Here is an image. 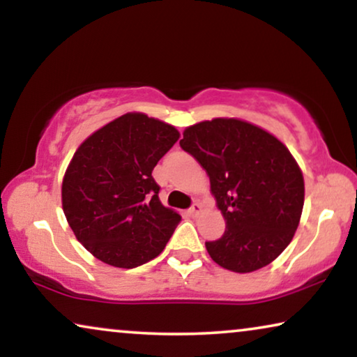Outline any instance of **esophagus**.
<instances>
[{
	"label": "esophagus",
	"mask_w": 357,
	"mask_h": 357,
	"mask_svg": "<svg viewBox=\"0 0 357 357\" xmlns=\"http://www.w3.org/2000/svg\"><path fill=\"white\" fill-rule=\"evenodd\" d=\"M202 211H203V206H202V204H199V203H195L193 206L188 209V214H190V216H192V218H197L198 214L202 213Z\"/></svg>",
	"instance_id": "obj_1"
}]
</instances>
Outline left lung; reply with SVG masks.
I'll list each match as a JSON object with an SVG mask.
<instances>
[{
    "label": "left lung",
    "mask_w": 357,
    "mask_h": 357,
    "mask_svg": "<svg viewBox=\"0 0 357 357\" xmlns=\"http://www.w3.org/2000/svg\"><path fill=\"white\" fill-rule=\"evenodd\" d=\"M180 146L209 175L226 232L206 242L209 257L234 273L270 265L289 245L304 208V177L289 149L238 119L199 121Z\"/></svg>",
    "instance_id": "obj_1"
}]
</instances>
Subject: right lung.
<instances>
[{
	"label": "right lung",
	"mask_w": 357,
	"mask_h": 357,
	"mask_svg": "<svg viewBox=\"0 0 357 357\" xmlns=\"http://www.w3.org/2000/svg\"><path fill=\"white\" fill-rule=\"evenodd\" d=\"M178 138L175 126L128 112L76 149L63 177V213L97 260L130 270L164 250L182 218L160 203L153 169Z\"/></svg>",
	"instance_id": "1"
}]
</instances>
